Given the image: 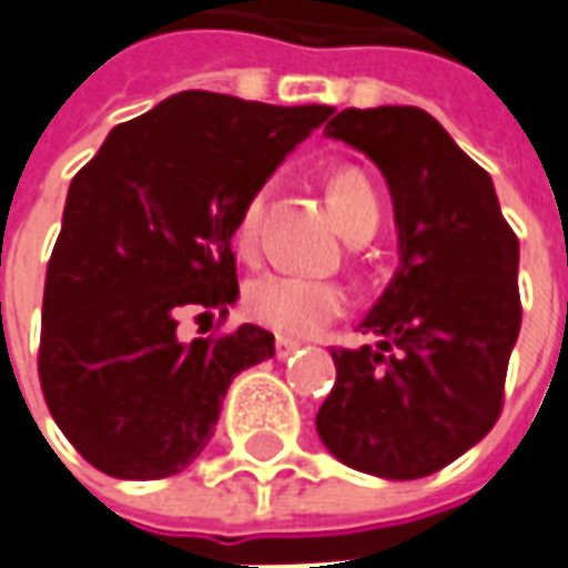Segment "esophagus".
<instances>
[{
	"mask_svg": "<svg viewBox=\"0 0 568 568\" xmlns=\"http://www.w3.org/2000/svg\"><path fill=\"white\" fill-rule=\"evenodd\" d=\"M298 348L301 345L298 342H292V338H276V357H280V361L292 357V354H295Z\"/></svg>",
	"mask_w": 568,
	"mask_h": 568,
	"instance_id": "obj_1",
	"label": "esophagus"
}]
</instances>
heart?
I'll return each mask as SVG.
<instances>
[{"label": "heart", "mask_w": 568, "mask_h": 568, "mask_svg": "<svg viewBox=\"0 0 568 568\" xmlns=\"http://www.w3.org/2000/svg\"><path fill=\"white\" fill-rule=\"evenodd\" d=\"M326 199L333 207L335 223L342 226L345 235L369 220H379L376 192L361 171L335 173L326 186ZM261 211H264V192L248 199V204L239 214V223H235V245L242 254L254 252ZM342 307H345V292L338 285L323 283V280H304L295 273L270 270L245 285L248 316L288 338H311V335L323 333L335 316L342 314Z\"/></svg>", "instance_id": "b5f03b06"}]
</instances>
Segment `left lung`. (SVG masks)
I'll return each instance as SVG.
<instances>
[{"instance_id": "left-lung-1", "label": "left lung", "mask_w": 568, "mask_h": 568, "mask_svg": "<svg viewBox=\"0 0 568 568\" xmlns=\"http://www.w3.org/2000/svg\"><path fill=\"white\" fill-rule=\"evenodd\" d=\"M385 176L397 270L361 329L376 345L333 351L316 432L335 460L407 481L478 445L500 416L519 338V239L491 176L414 105L345 108L323 130Z\"/></svg>"}]
</instances>
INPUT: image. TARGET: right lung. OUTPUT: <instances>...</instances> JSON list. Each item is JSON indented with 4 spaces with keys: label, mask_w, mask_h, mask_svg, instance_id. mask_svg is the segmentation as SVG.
<instances>
[{
    "label": "right lung",
    "mask_w": 568,
    "mask_h": 568,
    "mask_svg": "<svg viewBox=\"0 0 568 568\" xmlns=\"http://www.w3.org/2000/svg\"><path fill=\"white\" fill-rule=\"evenodd\" d=\"M329 114L176 92L114 126L71 180L45 270L40 382L58 429L105 476L186 469L230 382L273 357L254 323L192 342L176 323L230 314L239 214Z\"/></svg>",
    "instance_id": "right-lung-1"
}]
</instances>
